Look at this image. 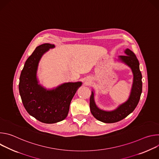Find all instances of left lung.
Instances as JSON below:
<instances>
[{
  "label": "left lung",
  "instance_id": "1",
  "mask_svg": "<svg viewBox=\"0 0 159 159\" xmlns=\"http://www.w3.org/2000/svg\"><path fill=\"white\" fill-rule=\"evenodd\" d=\"M125 52L126 55L120 56V59L131 68L134 76L131 92L128 100L116 110L106 112L99 109L96 106L94 101L93 92L90 98V109L91 113L97 120L104 123H112L122 120L134 111L140 99L142 91V75L140 70L139 60L129 49H126Z\"/></svg>",
  "mask_w": 159,
  "mask_h": 159
}]
</instances>
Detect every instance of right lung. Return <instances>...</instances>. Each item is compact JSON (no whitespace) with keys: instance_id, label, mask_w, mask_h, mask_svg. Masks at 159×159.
<instances>
[{"instance_id":"add662e5","label":"right lung","mask_w":159,"mask_h":159,"mask_svg":"<svg viewBox=\"0 0 159 159\" xmlns=\"http://www.w3.org/2000/svg\"><path fill=\"white\" fill-rule=\"evenodd\" d=\"M54 44L44 43L36 47L25 62L19 84L22 104L29 114L44 123L63 120L69 113L71 101L82 82L65 83L55 89L47 90L38 84L36 72L42 55Z\"/></svg>"}]
</instances>
